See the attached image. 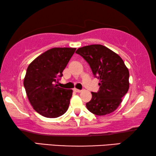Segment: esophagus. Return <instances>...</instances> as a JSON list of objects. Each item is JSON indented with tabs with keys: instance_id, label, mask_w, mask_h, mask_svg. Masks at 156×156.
I'll list each match as a JSON object with an SVG mask.
<instances>
[{
	"instance_id": "1",
	"label": "esophagus",
	"mask_w": 156,
	"mask_h": 156,
	"mask_svg": "<svg viewBox=\"0 0 156 156\" xmlns=\"http://www.w3.org/2000/svg\"><path fill=\"white\" fill-rule=\"evenodd\" d=\"M74 91H75V92H78V93H80V92H81V91H82V90H80V89H76V88L74 89Z\"/></svg>"
}]
</instances>
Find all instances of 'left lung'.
I'll list each match as a JSON object with an SVG mask.
<instances>
[{"instance_id": "left-lung-1", "label": "left lung", "mask_w": 156, "mask_h": 156, "mask_svg": "<svg viewBox=\"0 0 156 156\" xmlns=\"http://www.w3.org/2000/svg\"><path fill=\"white\" fill-rule=\"evenodd\" d=\"M76 53L89 63L94 75L99 79V91L91 92L92 98L86 104L87 109L97 116L114 112L129 88V72L124 62L101 44L82 47Z\"/></svg>"}]
</instances>
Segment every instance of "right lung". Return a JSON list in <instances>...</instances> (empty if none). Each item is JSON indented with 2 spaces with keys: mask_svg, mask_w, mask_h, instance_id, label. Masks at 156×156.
Listing matches in <instances>:
<instances>
[{
  "mask_svg": "<svg viewBox=\"0 0 156 156\" xmlns=\"http://www.w3.org/2000/svg\"><path fill=\"white\" fill-rule=\"evenodd\" d=\"M76 48H54L39 55L30 64L23 84L33 108L46 118H57L69 108L72 89L60 88L57 78Z\"/></svg>",
  "mask_w": 156,
  "mask_h": 156,
  "instance_id": "add662e5",
  "label": "right lung"
}]
</instances>
